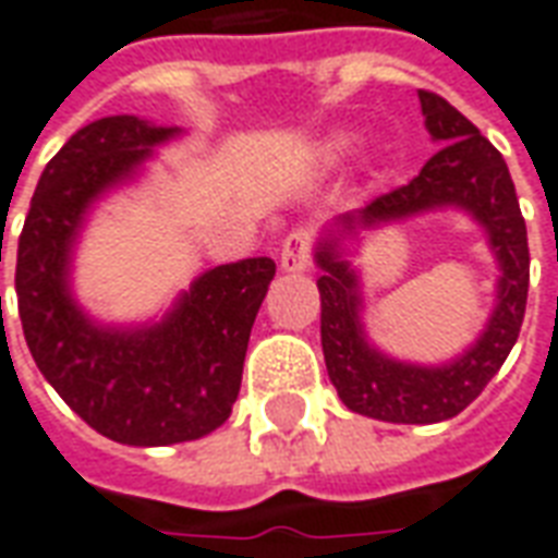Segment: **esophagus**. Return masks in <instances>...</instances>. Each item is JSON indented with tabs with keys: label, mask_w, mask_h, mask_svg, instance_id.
<instances>
[{
	"label": "esophagus",
	"mask_w": 558,
	"mask_h": 558,
	"mask_svg": "<svg viewBox=\"0 0 558 558\" xmlns=\"http://www.w3.org/2000/svg\"><path fill=\"white\" fill-rule=\"evenodd\" d=\"M311 244H314L311 229H292L280 244V268L283 271H305L311 266Z\"/></svg>",
	"instance_id": "obj_1"
}]
</instances>
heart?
Returning <instances> with one entry per match:
<instances>
[{
  "instance_id": "1",
  "label": "heart",
  "mask_w": 558,
  "mask_h": 558,
  "mask_svg": "<svg viewBox=\"0 0 558 558\" xmlns=\"http://www.w3.org/2000/svg\"><path fill=\"white\" fill-rule=\"evenodd\" d=\"M347 142H335V150H344Z\"/></svg>"
}]
</instances>
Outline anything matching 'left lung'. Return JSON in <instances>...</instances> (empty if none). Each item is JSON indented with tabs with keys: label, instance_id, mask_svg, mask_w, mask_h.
I'll use <instances>...</instances> for the list:
<instances>
[{
	"label": "left lung",
	"instance_id": "obj_1",
	"mask_svg": "<svg viewBox=\"0 0 558 558\" xmlns=\"http://www.w3.org/2000/svg\"><path fill=\"white\" fill-rule=\"evenodd\" d=\"M426 130L441 142L411 184L372 198L362 211L344 214L338 234L411 213L456 204L490 232L502 278L499 305L487 332L469 354L441 369L408 366L377 354L361 335L355 272L337 256V235L319 241V341L329 380L350 411L384 423H441L465 411L496 377L520 338L529 295V239L508 162L469 117L438 93L420 89Z\"/></svg>",
	"mask_w": 558,
	"mask_h": 558
}]
</instances>
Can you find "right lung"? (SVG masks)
Wrapping results in <instances>:
<instances>
[{"mask_svg":"<svg viewBox=\"0 0 558 558\" xmlns=\"http://www.w3.org/2000/svg\"><path fill=\"white\" fill-rule=\"evenodd\" d=\"M174 132L126 114L77 130L41 171L17 244V311L38 372L87 426L130 447L196 441L223 426L275 278L268 256L217 266L144 329L93 326L72 302L69 253L87 208Z\"/></svg>","mask_w":558,"mask_h":558,"instance_id":"obj_1","label":"right lung"}]
</instances>
